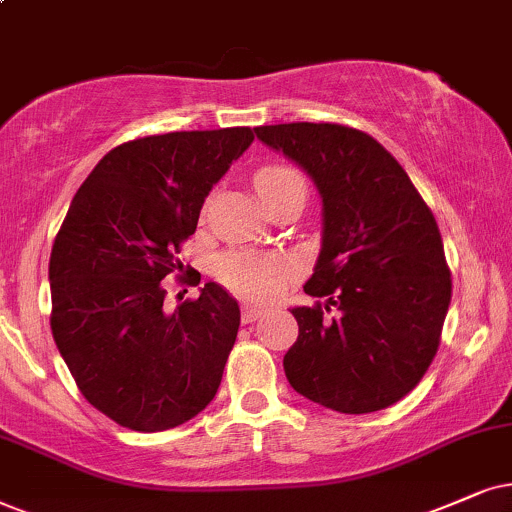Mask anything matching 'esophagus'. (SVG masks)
Instances as JSON below:
<instances>
[{
	"instance_id": "1",
	"label": "esophagus",
	"mask_w": 512,
	"mask_h": 512,
	"mask_svg": "<svg viewBox=\"0 0 512 512\" xmlns=\"http://www.w3.org/2000/svg\"><path fill=\"white\" fill-rule=\"evenodd\" d=\"M264 316H267V309H262V307H243V312H241L243 323H252L257 319H264Z\"/></svg>"
}]
</instances>
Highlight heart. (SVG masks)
<instances>
[{
  "instance_id": "b5f03b06",
  "label": "heart",
  "mask_w": 512,
  "mask_h": 512,
  "mask_svg": "<svg viewBox=\"0 0 512 512\" xmlns=\"http://www.w3.org/2000/svg\"><path fill=\"white\" fill-rule=\"evenodd\" d=\"M257 191L267 200V205L278 193L290 186H304L302 174L293 167H264L255 177ZM217 276L222 278L234 293L248 300H271L286 288L293 262L283 255H257V252H226L215 264Z\"/></svg>"
}]
</instances>
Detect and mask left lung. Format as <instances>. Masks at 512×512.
Instances as JSON below:
<instances>
[{
	"label": "left lung",
	"instance_id": "8db88e82",
	"mask_svg": "<svg viewBox=\"0 0 512 512\" xmlns=\"http://www.w3.org/2000/svg\"><path fill=\"white\" fill-rule=\"evenodd\" d=\"M300 165L321 196V252L293 307L300 335L283 357L302 397L340 413L387 409L435 359L451 274L435 215L409 174L373 137L331 122L255 127ZM339 309L326 320L323 311Z\"/></svg>",
	"mask_w": 512,
	"mask_h": 512
}]
</instances>
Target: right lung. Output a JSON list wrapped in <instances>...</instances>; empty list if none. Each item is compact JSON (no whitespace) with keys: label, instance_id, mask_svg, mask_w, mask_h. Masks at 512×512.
Here are the masks:
<instances>
[{"label":"right lung","instance_id":"1","mask_svg":"<svg viewBox=\"0 0 512 512\" xmlns=\"http://www.w3.org/2000/svg\"><path fill=\"white\" fill-rule=\"evenodd\" d=\"M252 139L226 127L127 141L70 203L49 260L51 333L84 399L122 428H177L215 399L238 302L205 283L167 314L160 281L181 271L179 245Z\"/></svg>","mask_w":512,"mask_h":512}]
</instances>
